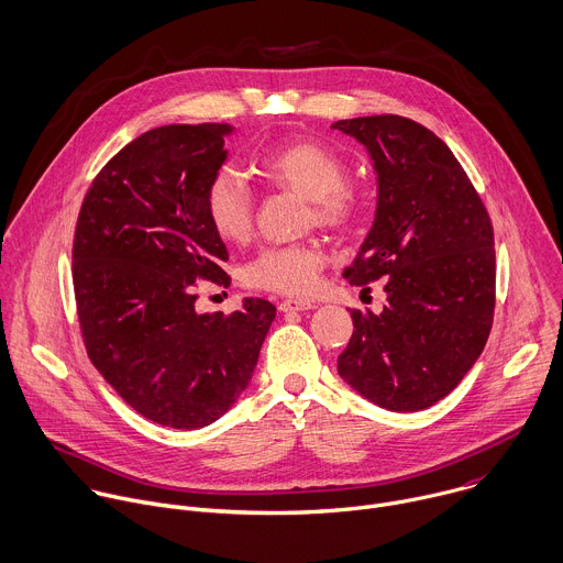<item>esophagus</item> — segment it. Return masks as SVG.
<instances>
[{
  "mask_svg": "<svg viewBox=\"0 0 563 563\" xmlns=\"http://www.w3.org/2000/svg\"><path fill=\"white\" fill-rule=\"evenodd\" d=\"M316 305L309 302V300H300V298H285L280 300L278 309L280 311H307V309H313Z\"/></svg>",
  "mask_w": 563,
  "mask_h": 563,
  "instance_id": "esophagus-1",
  "label": "esophagus"
}]
</instances>
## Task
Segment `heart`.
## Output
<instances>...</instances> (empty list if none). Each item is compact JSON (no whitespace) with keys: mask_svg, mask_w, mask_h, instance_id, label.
I'll use <instances>...</instances> for the list:
<instances>
[{"mask_svg":"<svg viewBox=\"0 0 563 563\" xmlns=\"http://www.w3.org/2000/svg\"><path fill=\"white\" fill-rule=\"evenodd\" d=\"M258 172L272 187L305 197V225L333 234L353 230L366 212L362 187L346 178L349 163L333 147L296 139L258 158ZM206 217L212 230L228 243H243L254 230L256 199L252 187L232 169L212 174L203 195ZM327 254L316 241L272 245L261 250L243 269V283L283 296H307L316 289Z\"/></svg>","mask_w":563,"mask_h":563,"instance_id":"obj_1","label":"heart"}]
</instances>
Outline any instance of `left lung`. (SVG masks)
<instances>
[{
  "label": "left lung",
  "mask_w": 563,
  "mask_h": 563,
  "mask_svg": "<svg viewBox=\"0 0 563 563\" xmlns=\"http://www.w3.org/2000/svg\"><path fill=\"white\" fill-rule=\"evenodd\" d=\"M366 145L378 212L349 283L383 280L380 313L351 309L340 378L389 411H422L449 396L479 357L495 313L493 223L449 145L400 114L335 121Z\"/></svg>",
  "instance_id": "left-lung-1"
}]
</instances>
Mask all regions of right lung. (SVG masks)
<instances>
[{"label":"right lung","mask_w":563,"mask_h":563,"mask_svg":"<svg viewBox=\"0 0 563 563\" xmlns=\"http://www.w3.org/2000/svg\"><path fill=\"white\" fill-rule=\"evenodd\" d=\"M230 130L174 123L143 132L99 169L75 228L73 285L88 357L136 413L172 429L208 427L236 402L276 316L263 298L232 316L195 309L199 280H232L203 208Z\"/></svg>","instance_id":"obj_1"}]
</instances>
